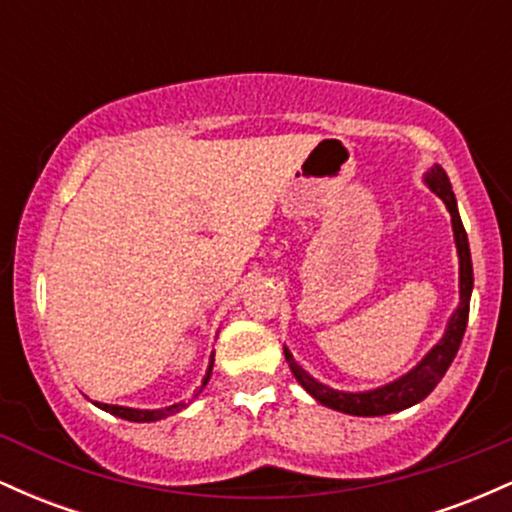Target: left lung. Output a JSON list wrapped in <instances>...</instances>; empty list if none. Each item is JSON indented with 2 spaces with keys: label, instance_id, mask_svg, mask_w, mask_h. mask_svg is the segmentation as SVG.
Instances as JSON below:
<instances>
[{
  "label": "left lung",
  "instance_id": "8db88e82",
  "mask_svg": "<svg viewBox=\"0 0 512 512\" xmlns=\"http://www.w3.org/2000/svg\"><path fill=\"white\" fill-rule=\"evenodd\" d=\"M424 182L433 195L443 199L445 209L450 211L452 221V236H455V248H457V260H460V303H457L455 313L450 315L448 325H445V334L438 339V344L431 346V351L416 363L414 368L407 370L404 375H399L392 383L373 387V390H361V392H349V390H334V387L315 380L308 370H303L296 363V358L289 351V346H284V356L289 361V368L293 378L298 380V385L308 392L310 397L317 399L322 407H330L334 411H342V414L351 416H385L395 414V411L409 409L414 404H419L421 399H426L433 392L443 375L448 373L452 358H455L457 349H460L464 330H467V317H469V298H472L474 289V274H472V255H469V240L464 233L460 211H457V199L452 192V185L445 175V170L438 166H431L426 170Z\"/></svg>",
  "mask_w": 512,
  "mask_h": 512
}]
</instances>
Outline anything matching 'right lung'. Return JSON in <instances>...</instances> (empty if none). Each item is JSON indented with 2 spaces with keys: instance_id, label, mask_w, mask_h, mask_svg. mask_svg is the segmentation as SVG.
Here are the masks:
<instances>
[{
  "instance_id": "right-lung-1",
  "label": "right lung",
  "mask_w": 512,
  "mask_h": 512,
  "mask_svg": "<svg viewBox=\"0 0 512 512\" xmlns=\"http://www.w3.org/2000/svg\"><path fill=\"white\" fill-rule=\"evenodd\" d=\"M211 368H214V351H211L207 373H204V380H202V385L197 387L195 397L204 390V387H207L209 378H211ZM93 404H96L98 409L108 411V414H113V416H120V419H125V421H134V424H151V421H161V419H168V416L178 414V411L185 409L190 402L170 404V407H163V409H134V407H120V404H103V402H93Z\"/></svg>"
}]
</instances>
